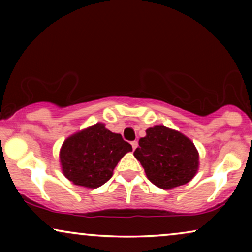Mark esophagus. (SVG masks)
I'll list each match as a JSON object with an SVG mask.
<instances>
[{"instance_id":"esophagus-1","label":"esophagus","mask_w":252,"mask_h":252,"mask_svg":"<svg viewBox=\"0 0 252 252\" xmlns=\"http://www.w3.org/2000/svg\"><path fill=\"white\" fill-rule=\"evenodd\" d=\"M130 144H132V147H133V150H135L136 148H137V146H139V143H137V141H133V142L130 143Z\"/></svg>"}]
</instances>
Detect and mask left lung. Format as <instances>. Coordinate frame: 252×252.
<instances>
[{"mask_svg": "<svg viewBox=\"0 0 252 252\" xmlns=\"http://www.w3.org/2000/svg\"><path fill=\"white\" fill-rule=\"evenodd\" d=\"M139 140L134 156L147 178L161 189L188 184L199 166V154L192 141L178 130L156 125Z\"/></svg>", "mask_w": 252, "mask_h": 252, "instance_id": "left-lung-1", "label": "left lung"}]
</instances>
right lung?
<instances>
[{
  "mask_svg": "<svg viewBox=\"0 0 252 252\" xmlns=\"http://www.w3.org/2000/svg\"><path fill=\"white\" fill-rule=\"evenodd\" d=\"M132 146L120 134L97 123L72 134L60 150V163L64 177L72 184L95 189L112 177L118 161Z\"/></svg>",
  "mask_w": 252,
  "mask_h": 252,
  "instance_id": "right-lung-1",
  "label": "right lung"
}]
</instances>
